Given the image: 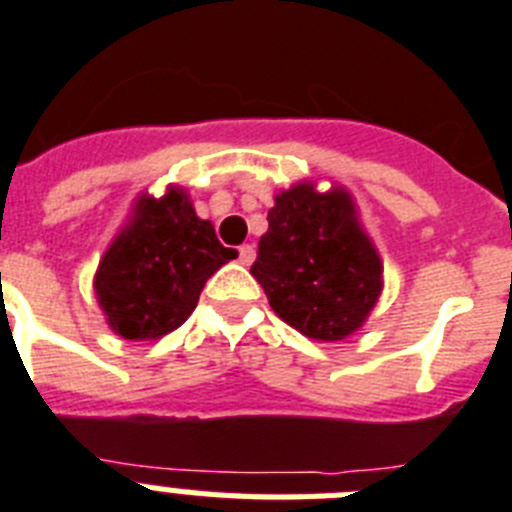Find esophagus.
Segmentation results:
<instances>
[{
	"label": "esophagus",
	"instance_id": "esophagus-1",
	"mask_svg": "<svg viewBox=\"0 0 512 512\" xmlns=\"http://www.w3.org/2000/svg\"><path fill=\"white\" fill-rule=\"evenodd\" d=\"M252 260H255V247L252 245L239 247V262H242V265H252Z\"/></svg>",
	"mask_w": 512,
	"mask_h": 512
}]
</instances>
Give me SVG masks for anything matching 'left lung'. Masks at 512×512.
<instances>
[{
	"label": "left lung",
	"instance_id": "8db88e82",
	"mask_svg": "<svg viewBox=\"0 0 512 512\" xmlns=\"http://www.w3.org/2000/svg\"><path fill=\"white\" fill-rule=\"evenodd\" d=\"M250 273L280 319L319 342L354 334L382 290L380 257L349 193L311 183L275 196Z\"/></svg>",
	"mask_w": 512,
	"mask_h": 512
}]
</instances>
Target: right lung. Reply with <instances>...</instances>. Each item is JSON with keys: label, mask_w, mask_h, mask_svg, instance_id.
Masks as SVG:
<instances>
[{"label": "right lung", "mask_w": 512, "mask_h": 512, "mask_svg": "<svg viewBox=\"0 0 512 512\" xmlns=\"http://www.w3.org/2000/svg\"><path fill=\"white\" fill-rule=\"evenodd\" d=\"M234 257L183 191L142 196L130 227L101 257L96 298L119 336L158 339L191 316L206 280Z\"/></svg>", "instance_id": "add662e5"}]
</instances>
